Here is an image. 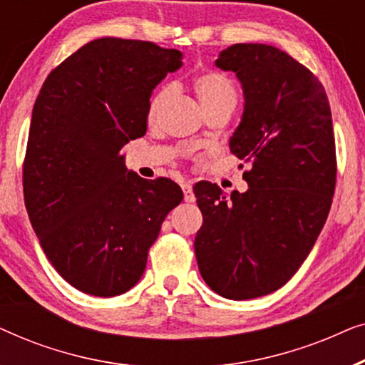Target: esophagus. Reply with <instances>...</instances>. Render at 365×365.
<instances>
[{"label":"esophagus","mask_w":365,"mask_h":365,"mask_svg":"<svg viewBox=\"0 0 365 365\" xmlns=\"http://www.w3.org/2000/svg\"><path fill=\"white\" fill-rule=\"evenodd\" d=\"M181 187H182V192H184V201H186V202H194V201H196V196H194V192H192L191 182L184 181L181 184Z\"/></svg>","instance_id":"obj_1"}]
</instances>
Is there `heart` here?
Wrapping results in <instances>:
<instances>
[{
  "label": "heart",
  "instance_id": "b5f03b06",
  "mask_svg": "<svg viewBox=\"0 0 365 365\" xmlns=\"http://www.w3.org/2000/svg\"><path fill=\"white\" fill-rule=\"evenodd\" d=\"M194 89L201 101L202 108L206 109V113L212 111L217 108H231L234 109L237 103V89L236 84L227 74L219 73V71H206L197 74L194 78ZM171 94V84H163L159 86L149 101V118H156L159 109L163 108V104L166 103V99Z\"/></svg>",
  "mask_w": 365,
  "mask_h": 365
}]
</instances>
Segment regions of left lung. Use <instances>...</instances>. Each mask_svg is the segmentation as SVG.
I'll use <instances>...</instances> for the list:
<instances>
[{
    "label": "left lung",
    "mask_w": 365,
    "mask_h": 365,
    "mask_svg": "<svg viewBox=\"0 0 365 365\" xmlns=\"http://www.w3.org/2000/svg\"><path fill=\"white\" fill-rule=\"evenodd\" d=\"M216 66L236 73L244 89L229 146L251 163L242 174L249 189L229 197L216 184H196L202 226L194 251L214 292L246 301L282 287L316 244L336 189V141L324 86L287 53L239 43Z\"/></svg>",
    "instance_id": "1"
}]
</instances>
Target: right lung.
I'll list each match as a JSON object with an SVG mask.
<instances>
[{
  "mask_svg": "<svg viewBox=\"0 0 365 365\" xmlns=\"http://www.w3.org/2000/svg\"><path fill=\"white\" fill-rule=\"evenodd\" d=\"M181 59L151 41L94 39L48 74L34 103L24 202L48 261L84 294L129 291L182 201L171 179L139 178L119 156L146 134L153 89Z\"/></svg>",
  "mask_w": 365,
  "mask_h": 365,
  "instance_id": "add662e5",
  "label": "right lung"
}]
</instances>
